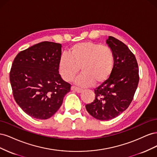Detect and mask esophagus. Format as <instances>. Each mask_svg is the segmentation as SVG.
Returning <instances> with one entry per match:
<instances>
[{"label":"esophagus","instance_id":"esophagus-1","mask_svg":"<svg viewBox=\"0 0 157 157\" xmlns=\"http://www.w3.org/2000/svg\"><path fill=\"white\" fill-rule=\"evenodd\" d=\"M71 90H73V91H75L76 92H77V93H81L82 91V90L81 88H78V87H76L75 86H71Z\"/></svg>","mask_w":157,"mask_h":157}]
</instances>
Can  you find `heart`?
Returning <instances> with one entry per match:
<instances>
[{"instance_id": "b5f03b06", "label": "heart", "mask_w": 157, "mask_h": 157, "mask_svg": "<svg viewBox=\"0 0 157 157\" xmlns=\"http://www.w3.org/2000/svg\"><path fill=\"white\" fill-rule=\"evenodd\" d=\"M69 54H63L58 71L65 81L73 80L81 69L82 74L76 80L82 86L99 85L109 78L115 65V54L107 46L93 42H78L71 47Z\"/></svg>"}]
</instances>
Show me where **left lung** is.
<instances>
[{
	"label": "left lung",
	"instance_id": "8db88e82",
	"mask_svg": "<svg viewBox=\"0 0 157 157\" xmlns=\"http://www.w3.org/2000/svg\"><path fill=\"white\" fill-rule=\"evenodd\" d=\"M107 44L115 54L109 78L94 90L95 99L86 105L90 115L100 121L117 117L129 107L139 82V69L134 54L121 40L109 36Z\"/></svg>",
	"mask_w": 157,
	"mask_h": 157
}]
</instances>
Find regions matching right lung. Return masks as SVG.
I'll return each mask as SVG.
<instances>
[{
	"mask_svg": "<svg viewBox=\"0 0 157 157\" xmlns=\"http://www.w3.org/2000/svg\"><path fill=\"white\" fill-rule=\"evenodd\" d=\"M61 55V44L44 41L21 51L14 58L10 72L13 96L33 118H50L71 90V84L59 74Z\"/></svg>",
	"mask_w": 157,
	"mask_h": 157,
	"instance_id": "1",
	"label": "right lung"
}]
</instances>
